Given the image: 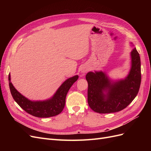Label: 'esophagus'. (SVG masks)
Wrapping results in <instances>:
<instances>
[{"mask_svg":"<svg viewBox=\"0 0 151 151\" xmlns=\"http://www.w3.org/2000/svg\"><path fill=\"white\" fill-rule=\"evenodd\" d=\"M88 71H89V68L88 67H83V68H82V70H81V72L83 73H86Z\"/></svg>","mask_w":151,"mask_h":151,"instance_id":"esophagus-1","label":"esophagus"}]
</instances>
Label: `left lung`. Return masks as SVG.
<instances>
[{"mask_svg": "<svg viewBox=\"0 0 151 151\" xmlns=\"http://www.w3.org/2000/svg\"><path fill=\"white\" fill-rule=\"evenodd\" d=\"M132 67L125 79L111 83L103 72H89L88 102L93 110L99 113L120 111L130 104L137 95L141 83L140 58L134 48L131 52ZM104 92H107L104 94Z\"/></svg>", "mask_w": 151, "mask_h": 151, "instance_id": "8db88e82", "label": "left lung"}]
</instances>
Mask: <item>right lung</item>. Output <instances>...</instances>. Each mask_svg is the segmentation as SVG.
I'll return each instance as SVG.
<instances>
[{
  "mask_svg": "<svg viewBox=\"0 0 151 151\" xmlns=\"http://www.w3.org/2000/svg\"><path fill=\"white\" fill-rule=\"evenodd\" d=\"M78 78V76H75L66 80L51 99L43 101H32L21 94L11 83L10 74H9V84L12 98L26 112L34 116L48 118L56 116L62 111L68 91Z\"/></svg>",
  "mask_w": 151,
  "mask_h": 151,
  "instance_id": "add662e5",
  "label": "right lung"
}]
</instances>
